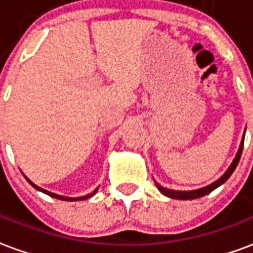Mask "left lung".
Masks as SVG:
<instances>
[{
	"mask_svg": "<svg viewBox=\"0 0 253 253\" xmlns=\"http://www.w3.org/2000/svg\"><path fill=\"white\" fill-rule=\"evenodd\" d=\"M243 146H244V138H243L242 144H240V148H239V152L236 154V157H235L234 162L231 164V166L228 168L226 173L223 174L222 177L219 178L218 181H215L214 183H211V185L206 186V187H203V189H198V190H193V191H174V190H169L165 189V187H162L158 183H156L158 187V190L161 191L162 194H165L166 197L173 198V199H197V198L205 197L207 194H210L212 190H215L216 187H219L220 185H223L224 182L231 177V174L234 173V170L236 169V166H238L239 161H240V157H242V152H243Z\"/></svg>",
	"mask_w": 253,
	"mask_h": 253,
	"instance_id": "1",
	"label": "left lung"
}]
</instances>
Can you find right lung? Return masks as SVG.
Instances as JSON below:
<instances>
[{
    "label": "right lung",
    "instance_id": "add662e5",
    "mask_svg": "<svg viewBox=\"0 0 253 253\" xmlns=\"http://www.w3.org/2000/svg\"><path fill=\"white\" fill-rule=\"evenodd\" d=\"M27 181H29V179H27ZM29 183H30V185L33 186V187H35V189H37V190H39V191H42V193L47 194V195H50V197L56 198V199H62V201H70V202H72V201H83V199H88V198H91L92 195H95L96 191H97V189H99V187H97V189L93 190V191H92L91 194H88V195H85V197H79V198H67V197H62V195H58V194L50 193V191H47V190H44V189H41V187H38V186H37V185H34V183H33V182H31V181H29Z\"/></svg>",
    "mask_w": 253,
    "mask_h": 253
}]
</instances>
